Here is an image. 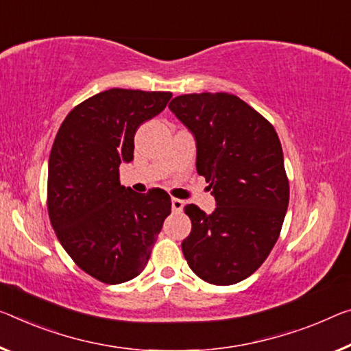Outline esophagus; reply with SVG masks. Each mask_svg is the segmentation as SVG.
<instances>
[{
  "mask_svg": "<svg viewBox=\"0 0 351 351\" xmlns=\"http://www.w3.org/2000/svg\"><path fill=\"white\" fill-rule=\"evenodd\" d=\"M171 206H172V210H174V212H182L183 206H185V202L180 201V199L172 197V199H171Z\"/></svg>",
  "mask_w": 351,
  "mask_h": 351,
  "instance_id": "obj_1",
  "label": "esophagus"
}]
</instances>
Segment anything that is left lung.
<instances>
[{
	"instance_id": "8db88e82",
	"label": "left lung",
	"mask_w": 351,
	"mask_h": 351,
	"mask_svg": "<svg viewBox=\"0 0 351 351\" xmlns=\"http://www.w3.org/2000/svg\"><path fill=\"white\" fill-rule=\"evenodd\" d=\"M196 141V169L210 183L217 208L185 206L191 234L182 241L188 265L206 282L243 281L265 262L289 207L281 141L265 117L226 93L172 99Z\"/></svg>"
}]
</instances>
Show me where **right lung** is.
Returning a JSON list of instances; mask_svg holds the SVG:
<instances>
[{"label":"right lung","instance_id":"1","mask_svg":"<svg viewBox=\"0 0 351 351\" xmlns=\"http://www.w3.org/2000/svg\"><path fill=\"white\" fill-rule=\"evenodd\" d=\"M171 93L108 89L75 106L59 127L48 161V215L73 262L106 284L136 278L147 265L169 194H138L119 182L133 160L134 133L158 116Z\"/></svg>","mask_w":351,"mask_h":351}]
</instances>
